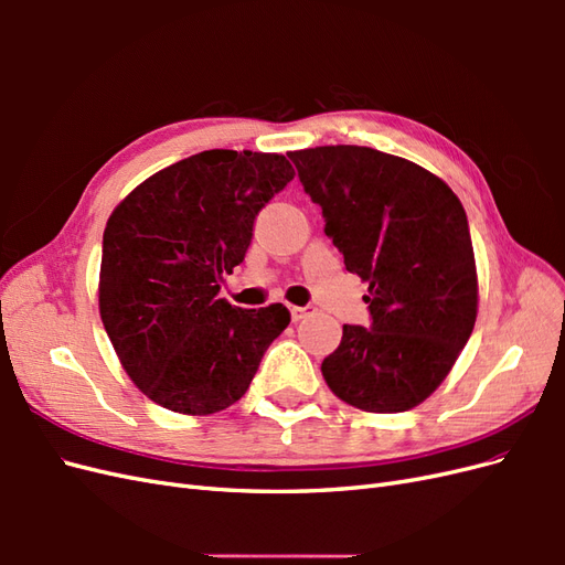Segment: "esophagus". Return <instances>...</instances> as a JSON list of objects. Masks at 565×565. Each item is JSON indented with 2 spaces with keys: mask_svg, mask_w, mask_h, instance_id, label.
I'll return each mask as SVG.
<instances>
[{
  "mask_svg": "<svg viewBox=\"0 0 565 565\" xmlns=\"http://www.w3.org/2000/svg\"><path fill=\"white\" fill-rule=\"evenodd\" d=\"M313 311H316V309H313L311 303H309V306H289V316H292V320H295V322L303 320L306 316L313 313Z\"/></svg>",
  "mask_w": 565,
  "mask_h": 565,
  "instance_id": "34e87169",
  "label": "esophagus"
}]
</instances>
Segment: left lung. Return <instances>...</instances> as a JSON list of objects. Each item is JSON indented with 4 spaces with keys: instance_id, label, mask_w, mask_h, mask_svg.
I'll return each mask as SVG.
<instances>
[{
    "instance_id": "8db88e82",
    "label": "left lung",
    "mask_w": 565,
    "mask_h": 565,
    "mask_svg": "<svg viewBox=\"0 0 565 565\" xmlns=\"http://www.w3.org/2000/svg\"><path fill=\"white\" fill-rule=\"evenodd\" d=\"M289 160L347 270L370 285V328L344 324L322 377L365 413H405L448 377L473 330L467 212L438 177L382 150L320 146Z\"/></svg>"
}]
</instances>
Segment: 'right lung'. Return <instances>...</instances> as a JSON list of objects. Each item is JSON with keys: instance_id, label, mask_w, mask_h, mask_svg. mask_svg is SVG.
<instances>
[{"instance_id": "right-lung-1", "label": "right lung", "mask_w": 565, "mask_h": 565, "mask_svg": "<svg viewBox=\"0 0 565 565\" xmlns=\"http://www.w3.org/2000/svg\"><path fill=\"white\" fill-rule=\"evenodd\" d=\"M292 179L276 152L204 150L146 179L110 214L100 320L150 401L212 415L245 396L289 311L237 309L218 289L243 264L256 214Z\"/></svg>"}]
</instances>
